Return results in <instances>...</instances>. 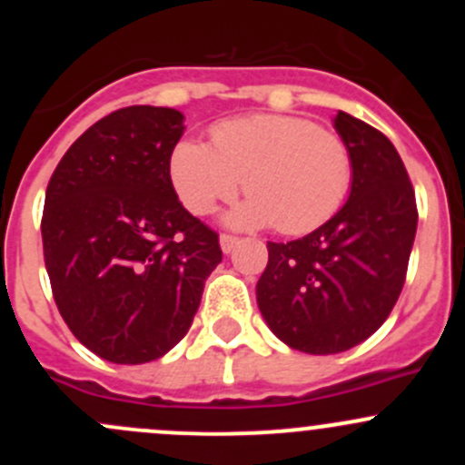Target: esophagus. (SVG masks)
Returning <instances> with one entry per match:
<instances>
[{
  "instance_id": "obj_1",
  "label": "esophagus",
  "mask_w": 465,
  "mask_h": 465,
  "mask_svg": "<svg viewBox=\"0 0 465 465\" xmlns=\"http://www.w3.org/2000/svg\"><path fill=\"white\" fill-rule=\"evenodd\" d=\"M236 245H238V238L232 236V233H223V236H220V247H223L224 254H229Z\"/></svg>"
}]
</instances>
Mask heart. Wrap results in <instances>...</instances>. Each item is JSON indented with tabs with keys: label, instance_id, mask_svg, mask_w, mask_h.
Returning <instances> with one entry per match:
<instances>
[{
	"label": "heart",
	"instance_id": "obj_1",
	"mask_svg": "<svg viewBox=\"0 0 465 465\" xmlns=\"http://www.w3.org/2000/svg\"><path fill=\"white\" fill-rule=\"evenodd\" d=\"M241 180L250 200L229 213V223L274 224L299 236L341 209L353 184V154L340 134L288 114L220 121L211 145L184 139L173 148L171 182L191 213H211L232 200Z\"/></svg>",
	"mask_w": 465,
	"mask_h": 465
}]
</instances>
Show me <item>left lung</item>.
Wrapping results in <instances>:
<instances>
[{"label": "left lung", "mask_w": 465, "mask_h": 465, "mask_svg": "<svg viewBox=\"0 0 465 465\" xmlns=\"http://www.w3.org/2000/svg\"><path fill=\"white\" fill-rule=\"evenodd\" d=\"M335 130L353 154L346 204L320 229L267 242L256 302L290 349L349 351L371 337L405 285L419 211L401 154L380 130L337 112Z\"/></svg>", "instance_id": "obj_1"}]
</instances>
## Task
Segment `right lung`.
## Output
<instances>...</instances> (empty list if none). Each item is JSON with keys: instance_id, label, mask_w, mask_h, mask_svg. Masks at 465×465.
Returning a JSON list of instances; mask_svg holds the SVG:
<instances>
[{"instance_id": "1", "label": "right lung", "mask_w": 465, "mask_h": 465, "mask_svg": "<svg viewBox=\"0 0 465 465\" xmlns=\"http://www.w3.org/2000/svg\"><path fill=\"white\" fill-rule=\"evenodd\" d=\"M182 133L184 114L173 107H121L72 143L46 186L42 247L55 306L107 362L166 355L223 261L218 233L173 189Z\"/></svg>"}]
</instances>
